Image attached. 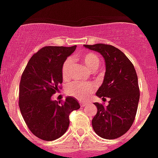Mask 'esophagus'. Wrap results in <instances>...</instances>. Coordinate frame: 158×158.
Here are the masks:
<instances>
[{"mask_svg": "<svg viewBox=\"0 0 158 158\" xmlns=\"http://www.w3.org/2000/svg\"><path fill=\"white\" fill-rule=\"evenodd\" d=\"M79 103H80V106H81V107H84V106H85L88 104L87 102H80Z\"/></svg>", "mask_w": 158, "mask_h": 158, "instance_id": "34e87169", "label": "esophagus"}]
</instances>
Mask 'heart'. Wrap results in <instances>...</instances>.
Returning <instances> with one entry per match:
<instances>
[{
  "instance_id": "b5f03b06",
  "label": "heart",
  "mask_w": 158,
  "mask_h": 158,
  "mask_svg": "<svg viewBox=\"0 0 158 158\" xmlns=\"http://www.w3.org/2000/svg\"><path fill=\"white\" fill-rule=\"evenodd\" d=\"M82 61L84 62L87 68L91 71H95L98 69L101 64V60L97 54L94 52H86L81 56ZM73 59L68 57L62 65V76L64 79H68L70 76L72 67H73ZM95 91V86L93 84H84L79 82L72 83L67 87L66 93L68 95L77 98L80 101H85L89 96Z\"/></svg>"
}]
</instances>
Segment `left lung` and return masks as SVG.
Segmentation results:
<instances>
[{
  "label": "left lung",
  "mask_w": 158,
  "mask_h": 158,
  "mask_svg": "<svg viewBox=\"0 0 158 158\" xmlns=\"http://www.w3.org/2000/svg\"><path fill=\"white\" fill-rule=\"evenodd\" d=\"M101 53L106 62L104 81L97 96L109 98L108 106L95 102L98 112L92 120L94 131L100 137L114 139L130 130L135 121L139 101V87L134 64L118 48L98 43L84 45Z\"/></svg>",
  "instance_id": "obj_1"
}]
</instances>
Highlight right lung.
Listing matches in <instances>:
<instances>
[{
  "label": "right lung",
  "mask_w": 158,
  "mask_h": 158,
  "mask_svg": "<svg viewBox=\"0 0 158 158\" xmlns=\"http://www.w3.org/2000/svg\"><path fill=\"white\" fill-rule=\"evenodd\" d=\"M76 46H48L28 60L19 83V106L26 125L33 135L52 141L66 132L69 114L80 107L72 97L64 102L52 100L61 89L62 65Z\"/></svg>",
  "instance_id": "add662e5"
}]
</instances>
